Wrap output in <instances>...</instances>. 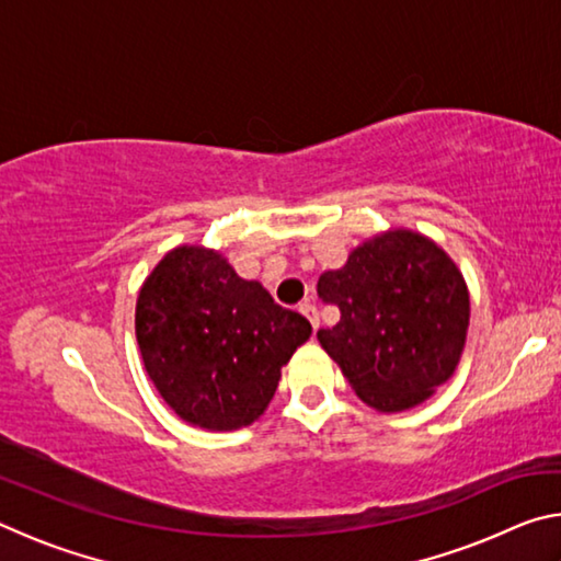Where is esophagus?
<instances>
[{"label":"esophagus","mask_w":561,"mask_h":561,"mask_svg":"<svg viewBox=\"0 0 561 561\" xmlns=\"http://www.w3.org/2000/svg\"><path fill=\"white\" fill-rule=\"evenodd\" d=\"M299 311L311 321V327H314V331H317V329H319V311H317L314 304H311V301H301V304H299Z\"/></svg>","instance_id":"obj_1"}]
</instances>
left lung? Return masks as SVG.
Returning <instances> with one entry per match:
<instances>
[{
  "instance_id": "obj_1",
  "label": "left lung",
  "mask_w": 561,
  "mask_h": 561,
  "mask_svg": "<svg viewBox=\"0 0 561 561\" xmlns=\"http://www.w3.org/2000/svg\"><path fill=\"white\" fill-rule=\"evenodd\" d=\"M319 297L336 304V327L319 344L360 401L396 413L428 401L455 374L470 324L460 270L428 237L388 230L358 244L341 270L319 277Z\"/></svg>"
}]
</instances>
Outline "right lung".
Wrapping results in <instances>:
<instances>
[{
    "mask_svg": "<svg viewBox=\"0 0 561 561\" xmlns=\"http://www.w3.org/2000/svg\"><path fill=\"white\" fill-rule=\"evenodd\" d=\"M311 324L237 277L220 252L170 250L136 301V339L150 381L190 425L237 431L267 411L282 366Z\"/></svg>",
    "mask_w": 561,
    "mask_h": 561,
    "instance_id": "add662e5",
    "label": "right lung"
}]
</instances>
